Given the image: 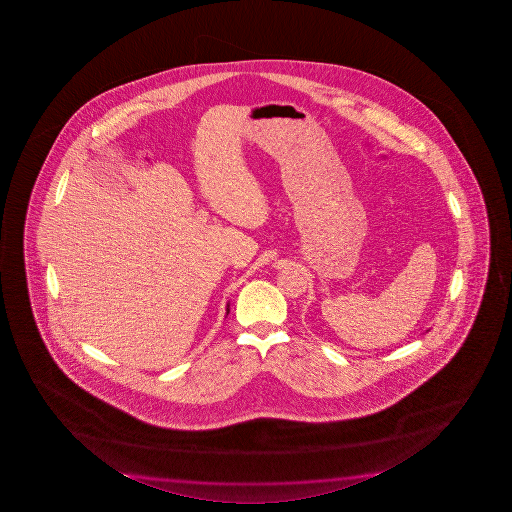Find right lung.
I'll list each match as a JSON object with an SVG mask.
<instances>
[{
    "instance_id": "obj_1",
    "label": "right lung",
    "mask_w": 512,
    "mask_h": 512,
    "mask_svg": "<svg viewBox=\"0 0 512 512\" xmlns=\"http://www.w3.org/2000/svg\"><path fill=\"white\" fill-rule=\"evenodd\" d=\"M227 313H229V306H227Z\"/></svg>"
}]
</instances>
